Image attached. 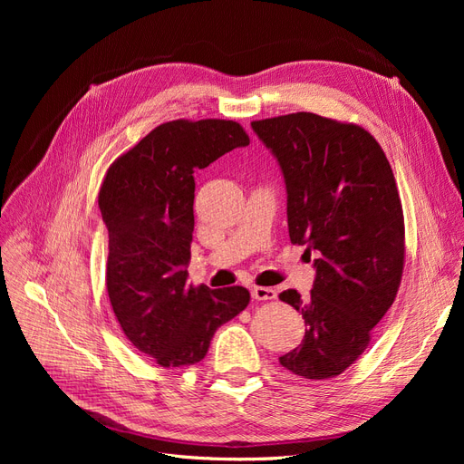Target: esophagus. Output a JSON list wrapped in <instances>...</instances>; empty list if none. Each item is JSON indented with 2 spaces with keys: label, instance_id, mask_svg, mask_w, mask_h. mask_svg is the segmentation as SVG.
<instances>
[{
  "label": "esophagus",
  "instance_id": "obj_1",
  "mask_svg": "<svg viewBox=\"0 0 464 464\" xmlns=\"http://www.w3.org/2000/svg\"><path fill=\"white\" fill-rule=\"evenodd\" d=\"M251 296H254V300H259V302L275 300L276 298V290L269 288V286H254V288H251Z\"/></svg>",
  "mask_w": 464,
  "mask_h": 464
}]
</instances>
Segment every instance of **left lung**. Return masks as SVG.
I'll use <instances>...</instances> for the list:
<instances>
[{"instance_id": "1", "label": "left lung", "mask_w": 464, "mask_h": 464, "mask_svg": "<svg viewBox=\"0 0 464 464\" xmlns=\"http://www.w3.org/2000/svg\"><path fill=\"white\" fill-rule=\"evenodd\" d=\"M285 174L290 242L317 254L310 298L280 300L300 312L305 334L280 366L305 379L341 375L397 298L404 217L383 149L356 123L312 111L251 121Z\"/></svg>"}]
</instances>
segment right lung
I'll use <instances>...</instances> for the list:
<instances>
[{
  "label": "right lung",
  "mask_w": 464,
  "mask_h": 464,
  "mask_svg": "<svg viewBox=\"0 0 464 464\" xmlns=\"http://www.w3.org/2000/svg\"><path fill=\"white\" fill-rule=\"evenodd\" d=\"M249 137L232 120L160 123L111 162L98 207L108 228L106 290L130 343L162 368L205 358L215 331L249 304L244 286L188 285L193 172Z\"/></svg>",
  "instance_id": "add662e5"
}]
</instances>
